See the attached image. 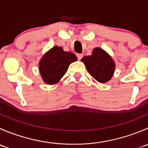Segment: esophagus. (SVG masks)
I'll use <instances>...</instances> for the list:
<instances>
[{"label":"esophagus","instance_id":"1","mask_svg":"<svg viewBox=\"0 0 148 148\" xmlns=\"http://www.w3.org/2000/svg\"><path fill=\"white\" fill-rule=\"evenodd\" d=\"M77 58H78L79 60H80V59H81L82 58L83 54H82V53H77Z\"/></svg>","mask_w":148,"mask_h":148}]
</instances>
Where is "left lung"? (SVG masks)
Here are the masks:
<instances>
[{"label": "left lung", "mask_w": 148, "mask_h": 148, "mask_svg": "<svg viewBox=\"0 0 148 148\" xmlns=\"http://www.w3.org/2000/svg\"><path fill=\"white\" fill-rule=\"evenodd\" d=\"M90 75L100 83L110 81L115 70V63L110 54L102 49L95 48L90 56L81 59Z\"/></svg>", "instance_id": "1"}]
</instances>
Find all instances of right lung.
<instances>
[{
	"instance_id": "obj_1",
	"label": "right lung",
	"mask_w": 148,
	"mask_h": 148,
	"mask_svg": "<svg viewBox=\"0 0 148 148\" xmlns=\"http://www.w3.org/2000/svg\"><path fill=\"white\" fill-rule=\"evenodd\" d=\"M77 60L72 52L64 51L61 46H55L44 53L38 63V69L44 83L55 84L63 77L69 66Z\"/></svg>"
}]
</instances>
